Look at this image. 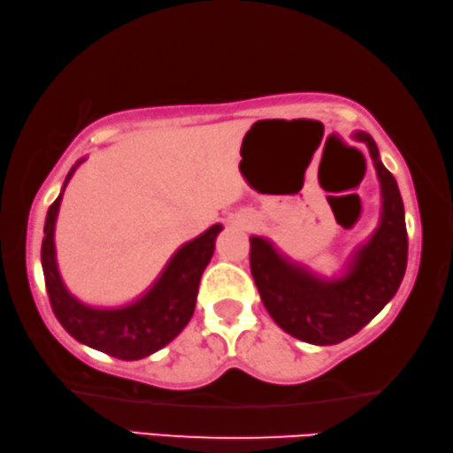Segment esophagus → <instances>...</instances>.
<instances>
[{"instance_id":"1","label":"esophagus","mask_w":453,"mask_h":453,"mask_svg":"<svg viewBox=\"0 0 453 453\" xmlns=\"http://www.w3.org/2000/svg\"><path fill=\"white\" fill-rule=\"evenodd\" d=\"M236 226H249V220L247 219H236V220H233Z\"/></svg>"}]
</instances>
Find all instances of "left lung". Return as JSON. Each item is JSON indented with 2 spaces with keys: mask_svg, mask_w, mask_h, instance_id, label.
<instances>
[{
  "mask_svg": "<svg viewBox=\"0 0 453 453\" xmlns=\"http://www.w3.org/2000/svg\"><path fill=\"white\" fill-rule=\"evenodd\" d=\"M367 146L381 188L380 225L347 258L343 273L323 277L285 257L266 236H250V273L263 305L280 329L311 345H335L361 331L394 299L407 266L403 200L383 166L375 140L353 132Z\"/></svg>",
  "mask_w": 453,
  "mask_h": 453,
  "instance_id": "1",
  "label": "left lung"
}]
</instances>
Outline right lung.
I'll return each instance as SVG.
<instances>
[{
	"label": "right lung",
	"instance_id": "obj_1",
	"mask_svg": "<svg viewBox=\"0 0 453 453\" xmlns=\"http://www.w3.org/2000/svg\"><path fill=\"white\" fill-rule=\"evenodd\" d=\"M80 158L65 176L59 196L48 209L42 241V269L51 309L62 327L81 345L124 361H136L157 353L180 333L195 313L200 277L211 263L214 241L222 225H212L196 239L184 242L170 257L157 280L136 301L120 307H94L80 301L65 287L56 258V220L64 190Z\"/></svg>",
	"mask_w": 453,
	"mask_h": 453
}]
</instances>
